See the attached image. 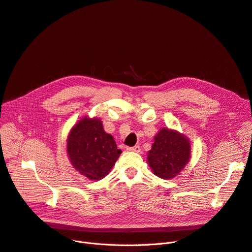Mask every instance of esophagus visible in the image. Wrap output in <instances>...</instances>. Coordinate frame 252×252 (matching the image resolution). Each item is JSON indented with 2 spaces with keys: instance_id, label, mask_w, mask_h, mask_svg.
<instances>
[{
  "instance_id": "1",
  "label": "esophagus",
  "mask_w": 252,
  "mask_h": 252,
  "mask_svg": "<svg viewBox=\"0 0 252 252\" xmlns=\"http://www.w3.org/2000/svg\"><path fill=\"white\" fill-rule=\"evenodd\" d=\"M126 151L128 152H134V153H140V146L139 145H136L134 147H126Z\"/></svg>"
}]
</instances>
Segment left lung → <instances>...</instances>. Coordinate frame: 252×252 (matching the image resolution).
<instances>
[{"label": "left lung", "instance_id": "8db88e82", "mask_svg": "<svg viewBox=\"0 0 252 252\" xmlns=\"http://www.w3.org/2000/svg\"><path fill=\"white\" fill-rule=\"evenodd\" d=\"M191 157L189 139L174 129L163 127L155 136L147 162L153 172L164 180L173 179L188 164Z\"/></svg>", "mask_w": 252, "mask_h": 252}]
</instances>
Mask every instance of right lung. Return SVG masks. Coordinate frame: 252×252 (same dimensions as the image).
I'll return each instance as SVG.
<instances>
[{
  "instance_id": "1",
  "label": "right lung",
  "mask_w": 252,
  "mask_h": 252,
  "mask_svg": "<svg viewBox=\"0 0 252 252\" xmlns=\"http://www.w3.org/2000/svg\"><path fill=\"white\" fill-rule=\"evenodd\" d=\"M123 153L100 119L85 116L70 129L67 155L73 168L92 181H99L111 171Z\"/></svg>"
}]
</instances>
